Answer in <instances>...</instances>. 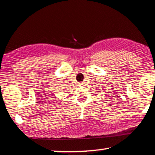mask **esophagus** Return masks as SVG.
<instances>
[{"label":"esophagus","instance_id":"obj_1","mask_svg":"<svg viewBox=\"0 0 155 155\" xmlns=\"http://www.w3.org/2000/svg\"><path fill=\"white\" fill-rule=\"evenodd\" d=\"M78 84H79V85H84V83H83V82H81V83H78Z\"/></svg>","mask_w":155,"mask_h":155}]
</instances>
